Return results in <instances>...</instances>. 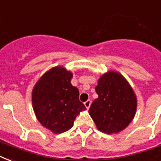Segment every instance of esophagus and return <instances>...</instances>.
Returning <instances> with one entry per match:
<instances>
[{"mask_svg": "<svg viewBox=\"0 0 161 161\" xmlns=\"http://www.w3.org/2000/svg\"><path fill=\"white\" fill-rule=\"evenodd\" d=\"M84 105H85V107L88 109V108H89V107H90V105H91V100H90V99H88V100L86 101L85 103H84Z\"/></svg>", "mask_w": 161, "mask_h": 161, "instance_id": "obj_1", "label": "esophagus"}]
</instances>
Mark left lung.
Wrapping results in <instances>:
<instances>
[{
	"label": "left lung",
	"instance_id": "left-lung-1",
	"mask_svg": "<svg viewBox=\"0 0 161 161\" xmlns=\"http://www.w3.org/2000/svg\"><path fill=\"white\" fill-rule=\"evenodd\" d=\"M95 90L98 97L88 112L98 130L113 134L125 129L137 107L135 94L126 79L120 73L108 72L99 78Z\"/></svg>",
	"mask_w": 161,
	"mask_h": 161
}]
</instances>
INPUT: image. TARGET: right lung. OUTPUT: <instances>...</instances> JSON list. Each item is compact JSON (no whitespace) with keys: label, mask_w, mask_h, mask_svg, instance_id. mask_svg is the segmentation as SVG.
<instances>
[{"label":"right lung","mask_w":161,"mask_h":161,"mask_svg":"<svg viewBox=\"0 0 161 161\" xmlns=\"http://www.w3.org/2000/svg\"><path fill=\"white\" fill-rule=\"evenodd\" d=\"M73 73L63 67L47 72L32 91V105L37 119L55 134L73 126L76 117L86 108L79 101V91L71 84Z\"/></svg>","instance_id":"add662e5"}]
</instances>
